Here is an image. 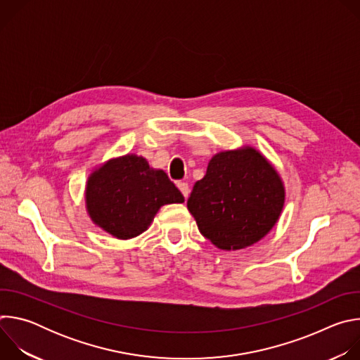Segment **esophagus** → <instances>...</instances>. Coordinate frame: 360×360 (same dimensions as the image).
<instances>
[{"label":"esophagus","instance_id":"obj_1","mask_svg":"<svg viewBox=\"0 0 360 360\" xmlns=\"http://www.w3.org/2000/svg\"><path fill=\"white\" fill-rule=\"evenodd\" d=\"M176 185H178L179 191L182 192V195H184L185 198H188V195H189V185H188V182H178Z\"/></svg>","mask_w":360,"mask_h":360}]
</instances>
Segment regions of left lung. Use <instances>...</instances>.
<instances>
[{
	"label": "left lung",
	"instance_id": "left-lung-1",
	"mask_svg": "<svg viewBox=\"0 0 360 360\" xmlns=\"http://www.w3.org/2000/svg\"><path fill=\"white\" fill-rule=\"evenodd\" d=\"M283 205L281 175L249 145L215 153L186 202L199 232L225 250L259 242L278 222Z\"/></svg>",
	"mask_w": 360,
	"mask_h": 360
}]
</instances>
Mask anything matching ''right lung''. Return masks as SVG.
I'll return each instance as SVG.
<instances>
[{"instance_id":"obj_1","label":"right lung","mask_w":360,"mask_h":360,"mask_svg":"<svg viewBox=\"0 0 360 360\" xmlns=\"http://www.w3.org/2000/svg\"><path fill=\"white\" fill-rule=\"evenodd\" d=\"M184 195L162 169H153L135 153L112 158L95 168L85 185L91 221L118 239L145 232L161 207L182 203Z\"/></svg>"}]
</instances>
